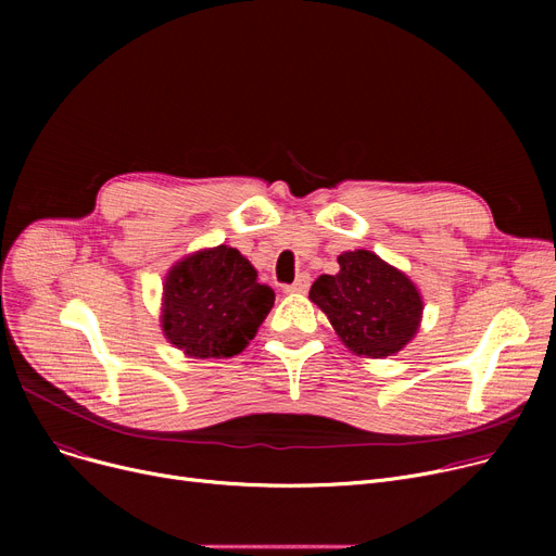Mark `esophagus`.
<instances>
[{
	"label": "esophagus",
	"instance_id": "esophagus-1",
	"mask_svg": "<svg viewBox=\"0 0 556 556\" xmlns=\"http://www.w3.org/2000/svg\"><path fill=\"white\" fill-rule=\"evenodd\" d=\"M308 286H311V277L306 273H302V275H298V279L293 283L286 286L283 290L286 293H306Z\"/></svg>",
	"mask_w": 556,
	"mask_h": 556
}]
</instances>
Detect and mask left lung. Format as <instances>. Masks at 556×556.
<instances>
[{"label": "left lung", "mask_w": 556, "mask_h": 556, "mask_svg": "<svg viewBox=\"0 0 556 556\" xmlns=\"http://www.w3.org/2000/svg\"><path fill=\"white\" fill-rule=\"evenodd\" d=\"M336 275H319L308 300L323 311L342 344L363 358H388L410 342L424 317L417 283L369 250L338 256Z\"/></svg>", "instance_id": "1"}]
</instances>
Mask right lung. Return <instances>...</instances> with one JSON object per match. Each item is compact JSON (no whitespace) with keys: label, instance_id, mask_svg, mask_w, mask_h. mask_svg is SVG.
<instances>
[{"label":"right lung","instance_id":"obj_1","mask_svg":"<svg viewBox=\"0 0 556 556\" xmlns=\"http://www.w3.org/2000/svg\"><path fill=\"white\" fill-rule=\"evenodd\" d=\"M275 304L270 286L229 245L175 261L164 277L162 331L189 358L239 356Z\"/></svg>","mask_w":556,"mask_h":556}]
</instances>
